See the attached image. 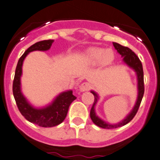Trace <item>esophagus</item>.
Returning <instances> with one entry per match:
<instances>
[{"mask_svg": "<svg viewBox=\"0 0 160 160\" xmlns=\"http://www.w3.org/2000/svg\"><path fill=\"white\" fill-rule=\"evenodd\" d=\"M90 87H91V86H90V83H87V82H84V83H81V84L80 85V90L81 92L87 91V90H90Z\"/></svg>", "mask_w": 160, "mask_h": 160, "instance_id": "34e87169", "label": "esophagus"}]
</instances>
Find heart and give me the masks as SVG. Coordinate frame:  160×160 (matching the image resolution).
<instances>
[{
    "mask_svg": "<svg viewBox=\"0 0 160 160\" xmlns=\"http://www.w3.org/2000/svg\"><path fill=\"white\" fill-rule=\"evenodd\" d=\"M85 59L90 65H97L101 63L103 65H109L113 61L114 53L111 50L90 48L86 52Z\"/></svg>",
    "mask_w": 160,
    "mask_h": 160,
    "instance_id": "1",
    "label": "heart"
}]
</instances>
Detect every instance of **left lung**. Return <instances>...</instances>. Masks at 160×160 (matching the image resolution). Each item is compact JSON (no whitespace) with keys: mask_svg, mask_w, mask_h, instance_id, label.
Here are the masks:
<instances>
[{"mask_svg":"<svg viewBox=\"0 0 160 160\" xmlns=\"http://www.w3.org/2000/svg\"><path fill=\"white\" fill-rule=\"evenodd\" d=\"M113 46L115 48L116 50H117V51L119 52V53L121 54V56L123 57V60L127 65H129V67H132V69L135 70V71L137 72V77H138V90H139V93H138V99L137 103H136L135 107H134L133 110H132V112L127 116V118L125 119L123 121H122V122H120L118 124H116V125H110V124L106 123L104 121L100 120L95 113V110H94V106H95L96 102L97 101V95L95 92L91 91V93L94 95V102L93 106L91 107V110H90V118L94 124H96L98 127H101L103 129H114L117 128V127H122V126L126 125V124L128 123L129 122H130L131 120L133 119V117H135L136 114H137L138 110H139V107L140 106L141 101H142V97H143L144 94V78H143V70H142V65L141 63L140 60L139 58L137 56L135 53L133 51H132V50L129 49L127 47L122 46V45L119 44V43H115L113 42Z\"/></svg>","mask_w":160,"mask_h":160,"instance_id":"obj_1","label":"left lung"}]
</instances>
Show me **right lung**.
Listing matches in <instances>:
<instances>
[{
  "mask_svg": "<svg viewBox=\"0 0 160 160\" xmlns=\"http://www.w3.org/2000/svg\"><path fill=\"white\" fill-rule=\"evenodd\" d=\"M53 42V40H42L30 47L18 60L13 81V94L18 110L27 120L42 127H53L61 123L66 118L70 103L77 98L73 91L70 90L60 93L51 105L43 109H35L28 103L21 93V76L24 58L31 51L49 50Z\"/></svg>",
  "mask_w": 160,
  "mask_h": 160,
  "instance_id": "obj_1",
  "label": "right lung"
}]
</instances>
